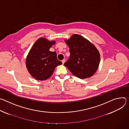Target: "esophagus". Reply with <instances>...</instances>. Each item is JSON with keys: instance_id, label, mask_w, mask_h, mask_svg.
Wrapping results in <instances>:
<instances>
[{"instance_id": "1", "label": "esophagus", "mask_w": 129, "mask_h": 129, "mask_svg": "<svg viewBox=\"0 0 129 129\" xmlns=\"http://www.w3.org/2000/svg\"><path fill=\"white\" fill-rule=\"evenodd\" d=\"M65 61H66V60L64 59V60H63L62 61V64H64V63H65Z\"/></svg>"}]
</instances>
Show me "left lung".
<instances>
[{"label": "left lung", "mask_w": 129, "mask_h": 129, "mask_svg": "<svg viewBox=\"0 0 129 129\" xmlns=\"http://www.w3.org/2000/svg\"><path fill=\"white\" fill-rule=\"evenodd\" d=\"M65 42L69 48V58L64 63L71 72L80 79L94 74L100 61V53L89 41L78 34H74Z\"/></svg>", "instance_id": "left-lung-1"}]
</instances>
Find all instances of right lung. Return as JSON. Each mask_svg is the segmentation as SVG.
Wrapping results in <instances>:
<instances>
[{"label": "right lung", "mask_w": 129, "mask_h": 129, "mask_svg": "<svg viewBox=\"0 0 129 129\" xmlns=\"http://www.w3.org/2000/svg\"><path fill=\"white\" fill-rule=\"evenodd\" d=\"M54 41L44 38L38 39L30 50L26 60L27 68L30 75L38 80H46L53 73L55 67L62 63L57 58L55 51H49Z\"/></svg>", "instance_id": "obj_1"}]
</instances>
